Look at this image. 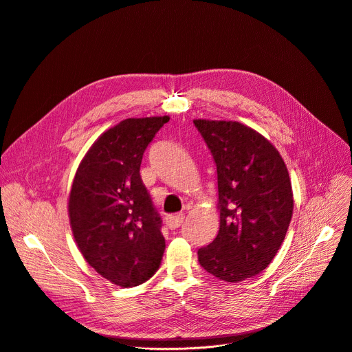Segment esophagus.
I'll use <instances>...</instances> for the list:
<instances>
[{
	"mask_svg": "<svg viewBox=\"0 0 352 352\" xmlns=\"http://www.w3.org/2000/svg\"><path fill=\"white\" fill-rule=\"evenodd\" d=\"M184 220V214L183 213H176V214H169L166 217V226L169 229H177V227L182 226Z\"/></svg>",
	"mask_w": 352,
	"mask_h": 352,
	"instance_id": "34e87169",
	"label": "esophagus"
}]
</instances>
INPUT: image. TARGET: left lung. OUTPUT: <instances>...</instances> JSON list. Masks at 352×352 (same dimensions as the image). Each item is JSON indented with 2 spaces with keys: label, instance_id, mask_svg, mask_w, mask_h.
Here are the masks:
<instances>
[{
  "label": "left lung",
  "instance_id": "left-lung-1",
  "mask_svg": "<svg viewBox=\"0 0 352 352\" xmlns=\"http://www.w3.org/2000/svg\"><path fill=\"white\" fill-rule=\"evenodd\" d=\"M217 170L220 229L197 252L212 276L239 283L261 273L284 241L293 190L278 151L254 129L232 120L196 119Z\"/></svg>",
  "mask_w": 352,
  "mask_h": 352
}]
</instances>
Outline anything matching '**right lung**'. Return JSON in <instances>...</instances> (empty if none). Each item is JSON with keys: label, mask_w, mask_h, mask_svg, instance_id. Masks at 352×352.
Instances as JSON below:
<instances>
[{"label": "right lung", "mask_w": 352, "mask_h": 352, "mask_svg": "<svg viewBox=\"0 0 352 352\" xmlns=\"http://www.w3.org/2000/svg\"><path fill=\"white\" fill-rule=\"evenodd\" d=\"M168 120H122L98 138L74 177L68 212L78 249L96 273L120 287L149 280L163 257L162 219L139 170Z\"/></svg>", "instance_id": "add662e5"}]
</instances>
